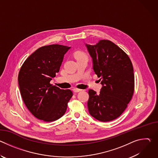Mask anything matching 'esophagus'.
Instances as JSON below:
<instances>
[{"mask_svg": "<svg viewBox=\"0 0 158 158\" xmlns=\"http://www.w3.org/2000/svg\"><path fill=\"white\" fill-rule=\"evenodd\" d=\"M82 91V89H77V88H74L73 89V91L74 93H78V92H80Z\"/></svg>", "mask_w": 158, "mask_h": 158, "instance_id": "obj_1", "label": "esophagus"}]
</instances>
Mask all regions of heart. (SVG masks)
<instances>
[{
  "instance_id": "obj_1",
  "label": "heart",
  "mask_w": 158,
  "mask_h": 158,
  "mask_svg": "<svg viewBox=\"0 0 158 158\" xmlns=\"http://www.w3.org/2000/svg\"><path fill=\"white\" fill-rule=\"evenodd\" d=\"M75 57H76V59H80V58H87V55L82 51H77L75 53Z\"/></svg>"
}]
</instances>
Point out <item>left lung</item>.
I'll list each match as a JSON object with an SVG mask.
<instances>
[{"label":"left lung","mask_w":158,"mask_h":158,"mask_svg":"<svg viewBox=\"0 0 158 158\" xmlns=\"http://www.w3.org/2000/svg\"><path fill=\"white\" fill-rule=\"evenodd\" d=\"M85 46L93 59V70L102 85L98 94L89 90V114L102 122L114 120L123 114L133 96L132 62L124 51L109 40Z\"/></svg>","instance_id":"left-lung-1"}]
</instances>
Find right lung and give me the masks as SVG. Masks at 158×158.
<instances>
[{"mask_svg":"<svg viewBox=\"0 0 158 158\" xmlns=\"http://www.w3.org/2000/svg\"><path fill=\"white\" fill-rule=\"evenodd\" d=\"M71 48L59 44L42 46L23 63L18 76L23 101L36 118L52 122L66 111L73 94L70 89H60L50 81L59 73L64 56Z\"/></svg>","mask_w":158,"mask_h":158,"instance_id":"right-lung-1","label":"right lung"}]
</instances>
